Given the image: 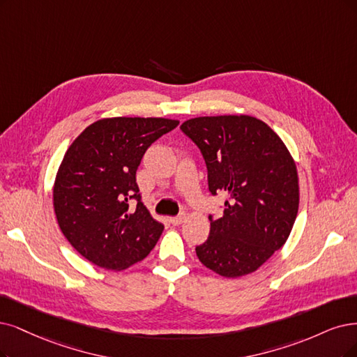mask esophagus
I'll return each instance as SVG.
<instances>
[{
	"instance_id": "esophagus-1",
	"label": "esophagus",
	"mask_w": 357,
	"mask_h": 357,
	"mask_svg": "<svg viewBox=\"0 0 357 357\" xmlns=\"http://www.w3.org/2000/svg\"><path fill=\"white\" fill-rule=\"evenodd\" d=\"M183 220H185V215H181V216L170 218V223H172V225H175V227H178V225H182Z\"/></svg>"
}]
</instances>
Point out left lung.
<instances>
[{
    "instance_id": "left-lung-1",
    "label": "left lung",
    "mask_w": 357,
    "mask_h": 357,
    "mask_svg": "<svg viewBox=\"0 0 357 357\" xmlns=\"http://www.w3.org/2000/svg\"><path fill=\"white\" fill-rule=\"evenodd\" d=\"M181 129L204 157L210 192L229 195L223 216H208V238L195 247L197 257L225 278L257 271L285 244L297 218L291 154L265 122L247 114L194 117Z\"/></svg>"
}]
</instances>
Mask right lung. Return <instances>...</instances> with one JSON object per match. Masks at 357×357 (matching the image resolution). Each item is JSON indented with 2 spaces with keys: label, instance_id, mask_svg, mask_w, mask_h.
<instances>
[{
  "label": "right lung",
  "instance_id": "obj_1",
  "mask_svg": "<svg viewBox=\"0 0 357 357\" xmlns=\"http://www.w3.org/2000/svg\"><path fill=\"white\" fill-rule=\"evenodd\" d=\"M178 125L163 117L101 119L66 151L52 190L56 218L72 247L94 265L123 271L160 238L165 227L141 202L137 169L150 145Z\"/></svg>",
  "mask_w": 357,
  "mask_h": 357
}]
</instances>
